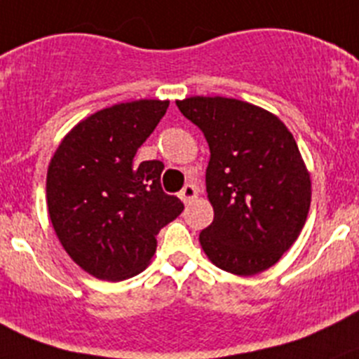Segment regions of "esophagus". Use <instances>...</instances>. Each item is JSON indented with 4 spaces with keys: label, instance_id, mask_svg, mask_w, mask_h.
Listing matches in <instances>:
<instances>
[{
    "label": "esophagus",
    "instance_id": "34e87169",
    "mask_svg": "<svg viewBox=\"0 0 359 359\" xmlns=\"http://www.w3.org/2000/svg\"><path fill=\"white\" fill-rule=\"evenodd\" d=\"M198 198V189L193 186V184H187V186H184V189L180 191V200L184 203H191L194 201Z\"/></svg>",
    "mask_w": 359,
    "mask_h": 359
}]
</instances>
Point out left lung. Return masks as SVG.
Listing matches in <instances>:
<instances>
[{
	"label": "left lung",
	"mask_w": 359,
	"mask_h": 359,
	"mask_svg": "<svg viewBox=\"0 0 359 359\" xmlns=\"http://www.w3.org/2000/svg\"><path fill=\"white\" fill-rule=\"evenodd\" d=\"M177 107L210 147L213 222L200 234L203 252L238 276L269 269L295 243L311 206V175L290 130L273 112L227 97H189Z\"/></svg>",
	"instance_id": "obj_1"
}]
</instances>
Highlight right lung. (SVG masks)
I'll return each mask as SVG.
<instances>
[{
	"mask_svg": "<svg viewBox=\"0 0 359 359\" xmlns=\"http://www.w3.org/2000/svg\"><path fill=\"white\" fill-rule=\"evenodd\" d=\"M170 100L114 104L79 121L46 173V205L67 255L93 278L123 281L142 273L156 236L182 213L161 189V161L135 163Z\"/></svg>",
	"mask_w": 359,
	"mask_h": 359,
	"instance_id": "add662e5",
	"label": "right lung"
}]
</instances>
